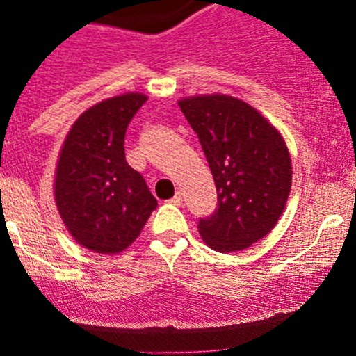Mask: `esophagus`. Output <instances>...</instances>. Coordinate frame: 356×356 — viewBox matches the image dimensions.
Masks as SVG:
<instances>
[{"label":"esophagus","mask_w":356,"mask_h":356,"mask_svg":"<svg viewBox=\"0 0 356 356\" xmlns=\"http://www.w3.org/2000/svg\"><path fill=\"white\" fill-rule=\"evenodd\" d=\"M168 203L175 204V207H181V204H182V193L181 191L175 193V196L172 200H168Z\"/></svg>","instance_id":"esophagus-1"}]
</instances>
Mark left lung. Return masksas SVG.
Masks as SVG:
<instances>
[{
  "mask_svg": "<svg viewBox=\"0 0 356 356\" xmlns=\"http://www.w3.org/2000/svg\"><path fill=\"white\" fill-rule=\"evenodd\" d=\"M210 165L218 207L198 222L204 245L241 251L275 227L289 198L293 167L281 132L257 108L227 95L179 99Z\"/></svg>",
  "mask_w": 356,
  "mask_h": 356,
  "instance_id": "1",
  "label": "left lung"
}]
</instances>
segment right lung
<instances>
[{
	"mask_svg": "<svg viewBox=\"0 0 356 356\" xmlns=\"http://www.w3.org/2000/svg\"><path fill=\"white\" fill-rule=\"evenodd\" d=\"M146 99L125 92L96 103L79 115L60 149L56 208L72 238L95 253L127 250L158 204L124 152L129 122Z\"/></svg>",
	"mask_w": 356,
	"mask_h": 356,
	"instance_id": "add662e5",
	"label": "right lung"
}]
</instances>
